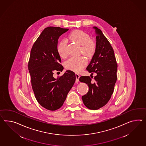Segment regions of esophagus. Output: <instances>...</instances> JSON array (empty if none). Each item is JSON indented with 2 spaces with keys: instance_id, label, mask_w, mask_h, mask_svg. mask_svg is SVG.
<instances>
[{
  "instance_id": "34e87169",
  "label": "esophagus",
  "mask_w": 146,
  "mask_h": 146,
  "mask_svg": "<svg viewBox=\"0 0 146 146\" xmlns=\"http://www.w3.org/2000/svg\"><path fill=\"white\" fill-rule=\"evenodd\" d=\"M75 76H76V82L78 83V82L79 81V78H80V75H78V74L76 73V74H75Z\"/></svg>"
}]
</instances>
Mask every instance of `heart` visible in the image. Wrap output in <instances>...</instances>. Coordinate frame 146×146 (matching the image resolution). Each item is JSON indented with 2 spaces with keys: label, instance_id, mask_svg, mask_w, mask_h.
<instances>
[{
  "label": "heart",
  "instance_id": "1",
  "mask_svg": "<svg viewBox=\"0 0 146 146\" xmlns=\"http://www.w3.org/2000/svg\"><path fill=\"white\" fill-rule=\"evenodd\" d=\"M68 38L81 45L82 52L86 56H91L95 50L96 45L92 40L90 39L89 34L81 30H75L69 35ZM57 50L60 56L65 58L68 56L67 41L62 40L58 44ZM87 60L84 57H71L64 63L65 67L73 71L80 72L85 68Z\"/></svg>",
  "mask_w": 146,
  "mask_h": 146
}]
</instances>
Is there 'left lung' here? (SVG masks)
<instances>
[{
	"label": "left lung",
	"instance_id": "8db88e82",
	"mask_svg": "<svg viewBox=\"0 0 146 146\" xmlns=\"http://www.w3.org/2000/svg\"><path fill=\"white\" fill-rule=\"evenodd\" d=\"M93 28L96 34V48L86 70L92 75L96 73L95 82H91L93 77L89 76H82L79 80L89 86L88 92L82 96L84 104L89 109L98 110L108 102L113 93L117 65L110 42L100 29Z\"/></svg>",
	"mask_w": 146,
	"mask_h": 146
}]
</instances>
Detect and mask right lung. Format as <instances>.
<instances>
[{
  "label": "right lung",
  "instance_id": "add662e5",
  "mask_svg": "<svg viewBox=\"0 0 146 146\" xmlns=\"http://www.w3.org/2000/svg\"><path fill=\"white\" fill-rule=\"evenodd\" d=\"M68 29L48 27L44 29L33 45L28 68L33 90L40 106L48 110L60 109L74 84V73L68 70L54 78V72H62L63 66L57 50L58 39Z\"/></svg>",
  "mask_w": 146,
  "mask_h": 146
}]
</instances>
